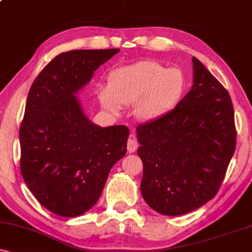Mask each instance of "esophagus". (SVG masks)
Wrapping results in <instances>:
<instances>
[{
    "label": "esophagus",
    "mask_w": 252,
    "mask_h": 252,
    "mask_svg": "<svg viewBox=\"0 0 252 252\" xmlns=\"http://www.w3.org/2000/svg\"><path fill=\"white\" fill-rule=\"evenodd\" d=\"M138 148V142L136 141L135 137H130L128 140V143H126V149H128L129 153H135L136 149Z\"/></svg>",
    "instance_id": "obj_1"
}]
</instances>
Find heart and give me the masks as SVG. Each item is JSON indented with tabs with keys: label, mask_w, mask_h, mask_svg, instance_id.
Instances as JSON below:
<instances>
[{
	"label": "heart",
	"mask_w": 252,
	"mask_h": 252,
	"mask_svg": "<svg viewBox=\"0 0 252 252\" xmlns=\"http://www.w3.org/2000/svg\"><path fill=\"white\" fill-rule=\"evenodd\" d=\"M184 90L180 70L154 60H141L110 72L108 86L98 89L97 98L102 108L114 115H120L123 105L134 104L138 120L153 122L175 108Z\"/></svg>",
	"instance_id": "b5f03b06"
}]
</instances>
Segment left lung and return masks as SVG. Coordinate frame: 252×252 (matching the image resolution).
<instances>
[{
  "label": "left lung",
  "mask_w": 252,
  "mask_h": 252,
  "mask_svg": "<svg viewBox=\"0 0 252 252\" xmlns=\"http://www.w3.org/2000/svg\"><path fill=\"white\" fill-rule=\"evenodd\" d=\"M193 85L172 111L136 128L143 162L141 193L164 216H181L218 192L236 148L226 89L193 57Z\"/></svg>",
  "instance_id": "left-lung-1"
}]
</instances>
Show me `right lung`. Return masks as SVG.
<instances>
[{"mask_svg":"<svg viewBox=\"0 0 252 252\" xmlns=\"http://www.w3.org/2000/svg\"><path fill=\"white\" fill-rule=\"evenodd\" d=\"M112 50L60 53L32 84L20 126L21 173L37 201L62 217L85 213L98 201L115 163L126 153V126H96L76 94Z\"/></svg>","mask_w":252,"mask_h":252,"instance_id":"right-lung-1","label":"right lung"}]
</instances>
